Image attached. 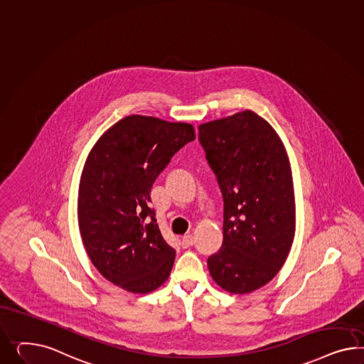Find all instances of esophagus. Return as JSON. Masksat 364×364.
<instances>
[{
    "mask_svg": "<svg viewBox=\"0 0 364 364\" xmlns=\"http://www.w3.org/2000/svg\"><path fill=\"white\" fill-rule=\"evenodd\" d=\"M193 244H195V237L192 236V235H187V236L181 238V246L183 247H189V246H192Z\"/></svg>",
    "mask_w": 364,
    "mask_h": 364,
    "instance_id": "obj_1",
    "label": "esophagus"
}]
</instances>
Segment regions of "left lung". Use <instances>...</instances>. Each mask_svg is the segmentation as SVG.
Here are the masks:
<instances>
[{
  "instance_id": "left-lung-1",
  "label": "left lung",
  "mask_w": 364,
  "mask_h": 364,
  "mask_svg": "<svg viewBox=\"0 0 364 364\" xmlns=\"http://www.w3.org/2000/svg\"><path fill=\"white\" fill-rule=\"evenodd\" d=\"M224 197V240L208 258L221 289L247 294L274 278L293 245L295 198L285 146L265 119L245 109L198 126Z\"/></svg>"
}]
</instances>
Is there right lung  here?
Masks as SVG:
<instances>
[{"mask_svg": "<svg viewBox=\"0 0 364 364\" xmlns=\"http://www.w3.org/2000/svg\"><path fill=\"white\" fill-rule=\"evenodd\" d=\"M195 138L189 123L129 115L86 159L78 192L82 242L99 273L129 293H151L171 274L176 250L160 233L149 195L169 160Z\"/></svg>", "mask_w": 364, "mask_h": 364, "instance_id": "add662e5", "label": "right lung"}]
</instances>
